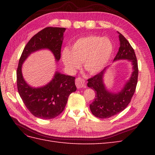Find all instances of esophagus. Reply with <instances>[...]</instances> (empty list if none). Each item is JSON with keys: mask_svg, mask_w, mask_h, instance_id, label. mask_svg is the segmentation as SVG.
Masks as SVG:
<instances>
[{"mask_svg": "<svg viewBox=\"0 0 155 155\" xmlns=\"http://www.w3.org/2000/svg\"><path fill=\"white\" fill-rule=\"evenodd\" d=\"M75 84L78 88L85 87V81L83 78H77V79L75 80Z\"/></svg>", "mask_w": 155, "mask_h": 155, "instance_id": "34e87169", "label": "esophagus"}]
</instances>
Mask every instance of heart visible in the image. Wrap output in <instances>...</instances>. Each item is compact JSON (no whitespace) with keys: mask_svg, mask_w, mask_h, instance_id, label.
<instances>
[{"mask_svg":"<svg viewBox=\"0 0 155 155\" xmlns=\"http://www.w3.org/2000/svg\"><path fill=\"white\" fill-rule=\"evenodd\" d=\"M113 52L110 39L95 35L77 39L71 49L62 52V61L69 72H74L83 62V67L90 74H96L107 65Z\"/></svg>","mask_w":155,"mask_h":155,"instance_id":"heart-1","label":"heart"}]
</instances>
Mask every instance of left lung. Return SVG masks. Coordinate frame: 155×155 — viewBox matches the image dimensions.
Returning <instances> with one entry per match:
<instances>
[{"label": "left lung", "instance_id": "obj_1", "mask_svg": "<svg viewBox=\"0 0 155 155\" xmlns=\"http://www.w3.org/2000/svg\"><path fill=\"white\" fill-rule=\"evenodd\" d=\"M118 34L120 47L114 61L127 59L132 63L133 71L130 79L117 93L108 91L104 84V74L108 67L88 79L87 86L96 93L94 101L90 104V109L93 115L100 118H109L124 110L130 103L137 84L139 69L135 52L124 36L119 32Z\"/></svg>", "mask_w": 155, "mask_h": 155}]
</instances>
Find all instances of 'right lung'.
<instances>
[{
  "mask_svg": "<svg viewBox=\"0 0 155 155\" xmlns=\"http://www.w3.org/2000/svg\"><path fill=\"white\" fill-rule=\"evenodd\" d=\"M65 28L47 27L33 36L28 42L19 59L16 71L18 91L27 109L36 117L51 119L64 110L68 96L75 92V78L56 72L53 78L45 86L35 88L28 85L22 74V65L31 53L48 49L56 61L61 58V51Z\"/></svg>",
  "mask_w": 155,
  "mask_h": 155,
  "instance_id": "add662e5",
  "label": "right lung"
}]
</instances>
